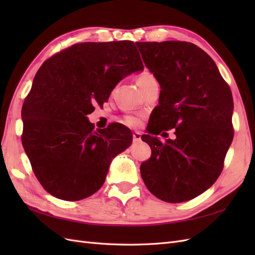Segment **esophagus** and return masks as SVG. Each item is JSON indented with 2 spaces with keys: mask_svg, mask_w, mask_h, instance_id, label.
<instances>
[{
  "mask_svg": "<svg viewBox=\"0 0 255 255\" xmlns=\"http://www.w3.org/2000/svg\"><path fill=\"white\" fill-rule=\"evenodd\" d=\"M133 140L136 141H140L141 140V134L139 132H134L133 133Z\"/></svg>",
  "mask_w": 255,
  "mask_h": 255,
  "instance_id": "1",
  "label": "esophagus"
}]
</instances>
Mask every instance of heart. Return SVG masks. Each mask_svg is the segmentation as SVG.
<instances>
[{
    "label": "heart",
    "mask_w": 255,
    "mask_h": 255,
    "mask_svg": "<svg viewBox=\"0 0 255 255\" xmlns=\"http://www.w3.org/2000/svg\"><path fill=\"white\" fill-rule=\"evenodd\" d=\"M154 81H156V79L154 78V75L148 71H144L139 76H138L137 82H138V85L140 86V88L142 89L143 87L146 86V85L154 82ZM122 122L128 127H137L140 123L139 118L136 117V116H133V115H126L125 117L122 118Z\"/></svg>",
    "instance_id": "b5f03b06"
}]
</instances>
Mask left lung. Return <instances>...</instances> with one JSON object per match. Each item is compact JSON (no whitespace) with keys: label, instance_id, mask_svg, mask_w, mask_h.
Here are the masks:
<instances>
[{"label":"left lung","instance_id":"1","mask_svg":"<svg viewBox=\"0 0 255 255\" xmlns=\"http://www.w3.org/2000/svg\"><path fill=\"white\" fill-rule=\"evenodd\" d=\"M136 44L160 85L159 104L151 114L148 134L141 136L152 153L140 165V174L156 198L188 201L210 188L222 171L234 136L232 92L211 56L194 43ZM171 128L174 141L161 143L155 137Z\"/></svg>","mask_w":255,"mask_h":255}]
</instances>
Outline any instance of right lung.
Masks as SVG:
<instances>
[{
	"instance_id": "1",
	"label": "right lung",
	"mask_w": 255,
	"mask_h": 255,
	"mask_svg": "<svg viewBox=\"0 0 255 255\" xmlns=\"http://www.w3.org/2000/svg\"><path fill=\"white\" fill-rule=\"evenodd\" d=\"M143 69L133 41L75 43L47 59L22 106V144L41 186L65 201L97 192L112 159L132 143L120 123L95 129L87 115Z\"/></svg>"
}]
</instances>
